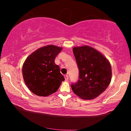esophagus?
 I'll return each mask as SVG.
<instances>
[{"label":"esophagus","mask_w":131,"mask_h":131,"mask_svg":"<svg viewBox=\"0 0 131 131\" xmlns=\"http://www.w3.org/2000/svg\"><path fill=\"white\" fill-rule=\"evenodd\" d=\"M65 81H68L69 80V76H68V75H66V76H65Z\"/></svg>","instance_id":"1"}]
</instances>
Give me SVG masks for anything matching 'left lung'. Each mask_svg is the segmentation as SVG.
<instances>
[{"label":"left lung","instance_id":"1","mask_svg":"<svg viewBox=\"0 0 131 131\" xmlns=\"http://www.w3.org/2000/svg\"><path fill=\"white\" fill-rule=\"evenodd\" d=\"M73 52L79 70V80L71 85L73 91L81 99H94L109 85L110 63L100 52L90 46L74 47Z\"/></svg>","mask_w":131,"mask_h":131}]
</instances>
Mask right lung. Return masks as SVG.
I'll return each mask as SVG.
<instances>
[{"label":"right lung","instance_id":"obj_1","mask_svg":"<svg viewBox=\"0 0 131 131\" xmlns=\"http://www.w3.org/2000/svg\"><path fill=\"white\" fill-rule=\"evenodd\" d=\"M62 48L54 45L41 47L32 53L23 66L24 81L35 95L47 96L57 91L65 80L55 58Z\"/></svg>","mask_w":131,"mask_h":131}]
</instances>
